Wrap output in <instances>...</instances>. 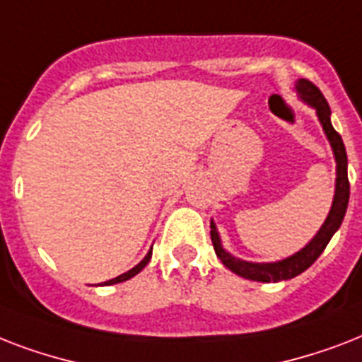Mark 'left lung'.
I'll return each mask as SVG.
<instances>
[{
  "label": "left lung",
  "instance_id": "1",
  "mask_svg": "<svg viewBox=\"0 0 362 362\" xmlns=\"http://www.w3.org/2000/svg\"><path fill=\"white\" fill-rule=\"evenodd\" d=\"M295 92H297L298 99L303 103H306L308 107H312L315 110V116H317L321 127L325 131L327 141H329V144L332 148V156H334V161H337L334 197H332L331 210H329L323 226L320 227V231L315 233L314 238L306 246L300 247L298 252L289 255V257L280 259V261H270V263H253V261H244L240 257H235L233 253H229L223 247L220 233H218V227H216L214 220H210V238H212V244H214L216 255L220 257L221 263L226 264L231 272L252 281H263V284L291 280V278L298 276L300 272H304L323 253V250L327 247L332 235L338 231V227L342 226L344 216H346V210H348V156H346V146H344L342 136L338 135L331 124V109H329V103L323 98V93L320 92V88H315L306 78H298L295 82Z\"/></svg>",
  "mask_w": 362,
  "mask_h": 362
}]
</instances>
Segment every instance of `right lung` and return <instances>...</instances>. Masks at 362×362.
Segmentation results:
<instances>
[{
    "label": "right lung",
    "mask_w": 362,
    "mask_h": 362,
    "mask_svg": "<svg viewBox=\"0 0 362 362\" xmlns=\"http://www.w3.org/2000/svg\"><path fill=\"white\" fill-rule=\"evenodd\" d=\"M150 257H152V247H150V252H148L146 255H144V259H142L141 263L135 264V267H133V269L127 270V272H124V274L116 276V278H112V280L103 281V286H112V284H120V281L129 280V278H133V276H136V274H139V272H141L142 269H144V267H146L148 261H150Z\"/></svg>",
    "instance_id": "right-lung-1"
}]
</instances>
